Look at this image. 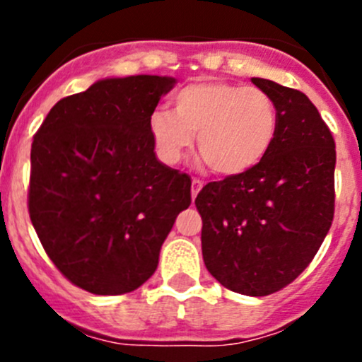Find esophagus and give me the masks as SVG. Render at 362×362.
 <instances>
[{"mask_svg":"<svg viewBox=\"0 0 362 362\" xmlns=\"http://www.w3.org/2000/svg\"><path fill=\"white\" fill-rule=\"evenodd\" d=\"M202 187H203V182L198 180V178H194V180H192V189H191L192 199H196V196L199 194V191H202Z\"/></svg>","mask_w":362,"mask_h":362,"instance_id":"1","label":"esophagus"}]
</instances>
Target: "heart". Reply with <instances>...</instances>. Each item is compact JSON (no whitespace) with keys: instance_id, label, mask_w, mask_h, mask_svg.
<instances>
[{"instance_id":"obj_1","label":"heart","mask_w":362,"mask_h":362,"mask_svg":"<svg viewBox=\"0 0 362 362\" xmlns=\"http://www.w3.org/2000/svg\"><path fill=\"white\" fill-rule=\"evenodd\" d=\"M208 166L224 177L250 171L268 156L279 133L275 101L259 87L229 82H196L173 98V112L158 108L148 117L156 154L175 166L191 152L194 134Z\"/></svg>"}]
</instances>
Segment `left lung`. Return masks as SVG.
Instances as JSON below:
<instances>
[{
	"label": "left lung",
	"mask_w": 362,
	"mask_h": 362,
	"mask_svg": "<svg viewBox=\"0 0 362 362\" xmlns=\"http://www.w3.org/2000/svg\"><path fill=\"white\" fill-rule=\"evenodd\" d=\"M279 110V133L250 171L210 182L196 198L208 272L226 289L268 296L298 279L329 233L337 151L303 93L254 76Z\"/></svg>",
	"instance_id": "obj_1"
}]
</instances>
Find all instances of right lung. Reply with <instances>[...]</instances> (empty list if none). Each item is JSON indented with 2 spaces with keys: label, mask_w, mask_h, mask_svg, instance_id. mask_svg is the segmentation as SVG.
<instances>
[{
  "label": "right lung",
  "mask_w": 362,
  "mask_h": 362,
  "mask_svg": "<svg viewBox=\"0 0 362 362\" xmlns=\"http://www.w3.org/2000/svg\"><path fill=\"white\" fill-rule=\"evenodd\" d=\"M173 76H110L57 101L31 147L29 217L49 257L98 296L144 286L191 178L154 152L148 117Z\"/></svg>",
  "instance_id": "obj_1"
}]
</instances>
